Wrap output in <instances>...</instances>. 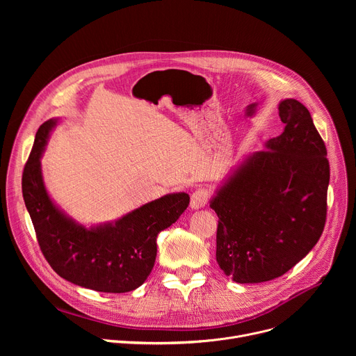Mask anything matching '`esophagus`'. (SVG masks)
Wrapping results in <instances>:
<instances>
[{
	"instance_id": "34e87169",
	"label": "esophagus",
	"mask_w": 356,
	"mask_h": 356,
	"mask_svg": "<svg viewBox=\"0 0 356 356\" xmlns=\"http://www.w3.org/2000/svg\"><path fill=\"white\" fill-rule=\"evenodd\" d=\"M209 201V193L207 190L204 188H197L193 194H191V198H190V207L193 210H198V209H202Z\"/></svg>"
}]
</instances>
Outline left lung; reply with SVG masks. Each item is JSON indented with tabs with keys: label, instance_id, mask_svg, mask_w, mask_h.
Instances as JSON below:
<instances>
[{
	"label": "left lung",
	"instance_id": "obj_1",
	"mask_svg": "<svg viewBox=\"0 0 356 356\" xmlns=\"http://www.w3.org/2000/svg\"><path fill=\"white\" fill-rule=\"evenodd\" d=\"M283 132L235 166L210 200L218 216L217 262L236 283L276 279L318 242L330 163L309 110L279 103Z\"/></svg>",
	"mask_w": 356,
	"mask_h": 356
}]
</instances>
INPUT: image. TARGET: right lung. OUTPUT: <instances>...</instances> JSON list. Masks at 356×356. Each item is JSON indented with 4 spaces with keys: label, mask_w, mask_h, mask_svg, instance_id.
<instances>
[{
    "label": "right lung",
    "mask_w": 356,
    "mask_h": 356,
    "mask_svg": "<svg viewBox=\"0 0 356 356\" xmlns=\"http://www.w3.org/2000/svg\"><path fill=\"white\" fill-rule=\"evenodd\" d=\"M59 120L43 122L22 175V194L43 257L67 282L103 293L138 289L156 261V238L188 207L187 193L154 200L113 222L79 224L50 198L40 158Z\"/></svg>",
    "instance_id": "1"
}]
</instances>
